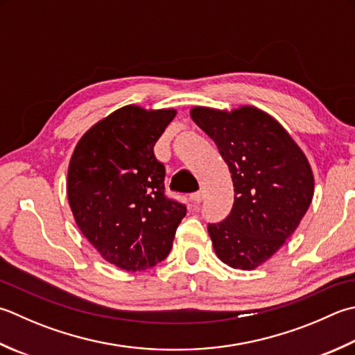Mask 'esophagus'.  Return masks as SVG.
Segmentation results:
<instances>
[{
    "label": "esophagus",
    "mask_w": 355,
    "mask_h": 355,
    "mask_svg": "<svg viewBox=\"0 0 355 355\" xmlns=\"http://www.w3.org/2000/svg\"><path fill=\"white\" fill-rule=\"evenodd\" d=\"M203 198H205V192H203V191L193 192V193H192V196H191V200H192V203H196V205L201 203V201H203Z\"/></svg>",
    "instance_id": "esophagus-1"
}]
</instances>
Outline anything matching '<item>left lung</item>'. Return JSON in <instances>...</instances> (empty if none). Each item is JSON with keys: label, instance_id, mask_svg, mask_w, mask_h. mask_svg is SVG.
<instances>
[{"label": "left lung", "instance_id": "obj_1", "mask_svg": "<svg viewBox=\"0 0 355 355\" xmlns=\"http://www.w3.org/2000/svg\"><path fill=\"white\" fill-rule=\"evenodd\" d=\"M191 116L232 173V211L207 225L215 254L231 268L255 269L279 251L306 214L314 196L311 166L282 124L260 109L197 106Z\"/></svg>", "mask_w": 355, "mask_h": 355}]
</instances>
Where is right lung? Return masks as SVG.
Wrapping results in <instances>:
<instances>
[{
	"mask_svg": "<svg viewBox=\"0 0 355 355\" xmlns=\"http://www.w3.org/2000/svg\"><path fill=\"white\" fill-rule=\"evenodd\" d=\"M175 109L124 106L94 124L69 163L67 198L83 235L104 260L137 272L171 252L186 206L164 193L157 140Z\"/></svg>",
	"mask_w": 355,
	"mask_h": 355,
	"instance_id": "1",
	"label": "right lung"
}]
</instances>
